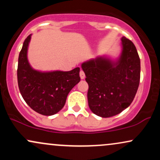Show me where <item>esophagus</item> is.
Returning a JSON list of instances; mask_svg holds the SVG:
<instances>
[{
	"instance_id": "34e87169",
	"label": "esophagus",
	"mask_w": 160,
	"mask_h": 160,
	"mask_svg": "<svg viewBox=\"0 0 160 160\" xmlns=\"http://www.w3.org/2000/svg\"><path fill=\"white\" fill-rule=\"evenodd\" d=\"M80 77L81 79H84L85 78V73H84V71L81 70V71H80Z\"/></svg>"
}]
</instances>
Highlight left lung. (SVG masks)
I'll return each mask as SVG.
<instances>
[{
    "instance_id": "1",
    "label": "left lung",
    "mask_w": 160,
    "mask_h": 160,
    "mask_svg": "<svg viewBox=\"0 0 160 160\" xmlns=\"http://www.w3.org/2000/svg\"><path fill=\"white\" fill-rule=\"evenodd\" d=\"M122 52L113 61L98 56L81 65L89 85L88 103L97 116L107 118L121 113L132 102L140 82L141 62L135 46L121 38Z\"/></svg>"
}]
</instances>
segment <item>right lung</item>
I'll list each match as a JSON object with an SVG mask.
<instances>
[{
    "label": "right lung",
    "mask_w": 160,
    "mask_h": 160,
    "mask_svg": "<svg viewBox=\"0 0 160 160\" xmlns=\"http://www.w3.org/2000/svg\"><path fill=\"white\" fill-rule=\"evenodd\" d=\"M32 34L27 37L19 52L17 79L22 96L28 105L42 115L51 116L61 111L70 91L80 80V68L70 71H37L28 60Z\"/></svg>",
    "instance_id": "right-lung-1"
}]
</instances>
